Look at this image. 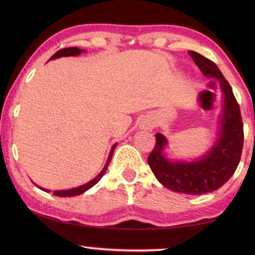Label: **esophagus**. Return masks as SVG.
I'll return each instance as SVG.
<instances>
[{
    "label": "esophagus",
    "instance_id": "1",
    "mask_svg": "<svg viewBox=\"0 0 255 255\" xmlns=\"http://www.w3.org/2000/svg\"><path fill=\"white\" fill-rule=\"evenodd\" d=\"M154 127V124L152 120H148V119H144V122L141 123V128L145 129V130H150Z\"/></svg>",
    "mask_w": 255,
    "mask_h": 255
}]
</instances>
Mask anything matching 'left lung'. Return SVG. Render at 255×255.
<instances>
[{
    "label": "left lung",
    "instance_id": "8db88e82",
    "mask_svg": "<svg viewBox=\"0 0 255 255\" xmlns=\"http://www.w3.org/2000/svg\"><path fill=\"white\" fill-rule=\"evenodd\" d=\"M189 55L205 76L221 82L224 106L219 138L199 161L176 163L164 157L162 152L166 139L162 133H156V143L147 161L154 175L165 188L188 195H202L219 189L234 174L243 149L244 131L239 103L217 65L196 51L190 50Z\"/></svg>",
    "mask_w": 255,
    "mask_h": 255
}]
</instances>
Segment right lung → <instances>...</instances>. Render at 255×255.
Instances as JSON below:
<instances>
[{
  "label": "right lung",
  "instance_id": "obj_1",
  "mask_svg": "<svg viewBox=\"0 0 255 255\" xmlns=\"http://www.w3.org/2000/svg\"><path fill=\"white\" fill-rule=\"evenodd\" d=\"M82 51H83V50L79 49V48H77V47H70V48H64V49L58 50L57 53H55L53 56H51L50 59H55V58L62 57V56H76V55H80ZM116 145H117V144H115L114 146H112L111 152H110V155H109V158H108L106 166L103 167V170L100 172V173H99V175L97 176V178H94L93 180H91L88 183L81 185V187H77V188H74V189H70V190H59V191H54L53 195L57 196V197H74V196H79V195H81V193L85 192L86 190H89L90 188H92L94 184H97L99 181L101 180L103 174H105V172L108 169V165H109V163L111 161V157H112V154H114V150L116 148ZM38 188L41 189V190H44V191H46V192H49V190H47V189L40 188V187H38Z\"/></svg>",
  "mask_w": 255,
  "mask_h": 255
}]
</instances>
